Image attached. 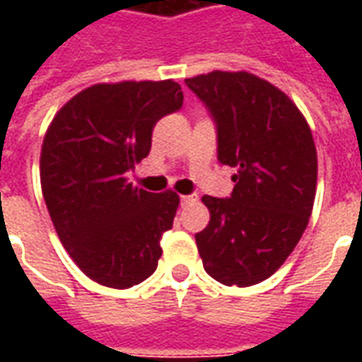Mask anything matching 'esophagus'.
Returning a JSON list of instances; mask_svg holds the SVG:
<instances>
[{"instance_id": "34e87169", "label": "esophagus", "mask_w": 362, "mask_h": 362, "mask_svg": "<svg viewBox=\"0 0 362 362\" xmlns=\"http://www.w3.org/2000/svg\"><path fill=\"white\" fill-rule=\"evenodd\" d=\"M196 196H180V205L182 207H186V205H189L192 202H196Z\"/></svg>"}]
</instances>
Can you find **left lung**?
<instances>
[{"instance_id":"1","label":"left lung","mask_w":362,"mask_h":362,"mask_svg":"<svg viewBox=\"0 0 362 362\" xmlns=\"http://www.w3.org/2000/svg\"><path fill=\"white\" fill-rule=\"evenodd\" d=\"M217 127V158L235 166L230 197L204 196L209 225L196 235L205 272L250 287L277 272L310 219L318 160L295 103L246 71L186 79Z\"/></svg>"}]
</instances>
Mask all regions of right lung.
I'll return each mask as SVG.
<instances>
[{
	"mask_svg": "<svg viewBox=\"0 0 362 362\" xmlns=\"http://www.w3.org/2000/svg\"><path fill=\"white\" fill-rule=\"evenodd\" d=\"M180 85H93L54 116L40 153V184L59 240L81 272L112 288L134 287L157 269L160 238L180 199L127 180L149 155L158 119L180 110Z\"/></svg>",
	"mask_w": 362,
	"mask_h": 362,
	"instance_id": "add662e5",
	"label": "right lung"
}]
</instances>
